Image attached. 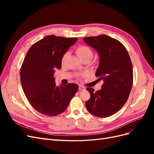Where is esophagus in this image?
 Masks as SVG:
<instances>
[{
  "instance_id": "1",
  "label": "esophagus",
  "mask_w": 154,
  "mask_h": 154,
  "mask_svg": "<svg viewBox=\"0 0 154 154\" xmlns=\"http://www.w3.org/2000/svg\"><path fill=\"white\" fill-rule=\"evenodd\" d=\"M85 89V88L84 87H83L82 85H79V90L80 91H83Z\"/></svg>"
}]
</instances>
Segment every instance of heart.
Wrapping results in <instances>:
<instances>
[{"mask_svg":"<svg viewBox=\"0 0 154 154\" xmlns=\"http://www.w3.org/2000/svg\"><path fill=\"white\" fill-rule=\"evenodd\" d=\"M76 53L77 57L81 61L85 60H90L93 57V52L92 49L86 45H80L76 49ZM68 55V53L65 54L63 57V60H65Z\"/></svg>","mask_w":154,"mask_h":154,"instance_id":"1","label":"heart"}]
</instances>
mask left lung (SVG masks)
<instances>
[{
  "mask_svg": "<svg viewBox=\"0 0 154 154\" xmlns=\"http://www.w3.org/2000/svg\"><path fill=\"white\" fill-rule=\"evenodd\" d=\"M83 41L94 49L100 57L96 76L103 80L101 89L91 87L90 99L85 102L87 110L100 118L118 112L127 101L133 83L132 64L128 51L119 41L105 35L85 37Z\"/></svg>",
  "mask_w": 154,
  "mask_h": 154,
  "instance_id": "obj_1",
  "label": "left lung"
}]
</instances>
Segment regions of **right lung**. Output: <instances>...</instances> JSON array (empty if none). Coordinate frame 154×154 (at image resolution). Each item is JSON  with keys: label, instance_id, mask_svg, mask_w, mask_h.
Instances as JSON below:
<instances>
[{"label": "right lung", "instance_id": "right-lung-1", "mask_svg": "<svg viewBox=\"0 0 154 154\" xmlns=\"http://www.w3.org/2000/svg\"><path fill=\"white\" fill-rule=\"evenodd\" d=\"M77 38L49 35L32 45L20 70L23 91L30 104L40 113L54 116L63 112L78 90L75 83L56 85L55 69Z\"/></svg>", "mask_w": 154, "mask_h": 154}]
</instances>
